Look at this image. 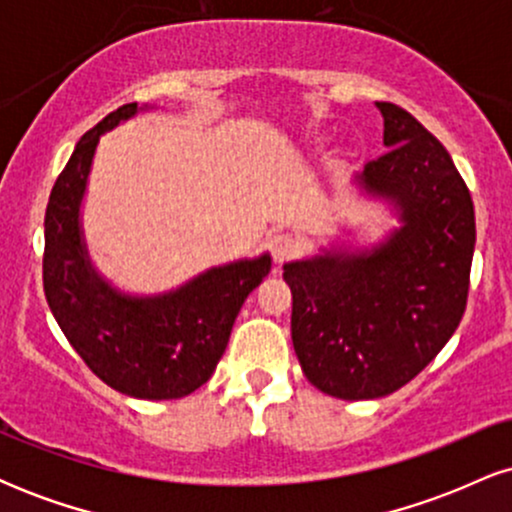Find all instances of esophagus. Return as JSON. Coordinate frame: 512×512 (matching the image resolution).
<instances>
[{
    "mask_svg": "<svg viewBox=\"0 0 512 512\" xmlns=\"http://www.w3.org/2000/svg\"><path fill=\"white\" fill-rule=\"evenodd\" d=\"M301 243L293 233H276V236L269 238V252H272L274 262H286L296 255Z\"/></svg>",
    "mask_w": 512,
    "mask_h": 512,
    "instance_id": "1",
    "label": "esophagus"
}]
</instances>
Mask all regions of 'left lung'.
I'll use <instances>...</instances> for the list:
<instances>
[{"mask_svg":"<svg viewBox=\"0 0 512 512\" xmlns=\"http://www.w3.org/2000/svg\"><path fill=\"white\" fill-rule=\"evenodd\" d=\"M387 151L361 182L392 197L404 226L358 257L284 267L291 339L305 378L339 399L385 397L448 344L467 308L474 204L445 146L395 103H378Z\"/></svg>","mask_w":512,"mask_h":512,"instance_id":"obj_1","label":"left lung"}]
</instances>
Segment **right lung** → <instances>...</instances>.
<instances>
[{
	"label": "right lung",
	"instance_id": "right-lung-1",
	"mask_svg": "<svg viewBox=\"0 0 512 512\" xmlns=\"http://www.w3.org/2000/svg\"><path fill=\"white\" fill-rule=\"evenodd\" d=\"M137 113V103L105 115L76 144L45 211L43 289L81 361L105 385L139 399H178L202 387L226 351L248 293L269 272V257L211 269L161 298L117 296L91 272L79 236V202L98 137Z\"/></svg>",
	"mask_w": 512,
	"mask_h": 512
}]
</instances>
